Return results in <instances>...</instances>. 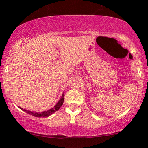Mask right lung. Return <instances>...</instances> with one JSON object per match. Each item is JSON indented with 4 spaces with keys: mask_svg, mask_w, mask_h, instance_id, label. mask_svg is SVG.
Wrapping results in <instances>:
<instances>
[{
    "mask_svg": "<svg viewBox=\"0 0 148 148\" xmlns=\"http://www.w3.org/2000/svg\"><path fill=\"white\" fill-rule=\"evenodd\" d=\"M63 101H64V93L62 94L61 99L59 100V102H57V104L54 106V108H53L49 109L48 110H47V111L39 112V113H37V112H34L29 111V110H25V109L22 108H20V107H19V108L21 110H23V111L25 112L26 113L29 114L30 115H32V116H35L36 117H46L49 116L50 115H51L52 114H53L54 112H56V111H57V110H58L60 108H61V106H62V104H63Z\"/></svg>",
    "mask_w": 148,
    "mask_h": 148,
    "instance_id": "1",
    "label": "right lung"
}]
</instances>
